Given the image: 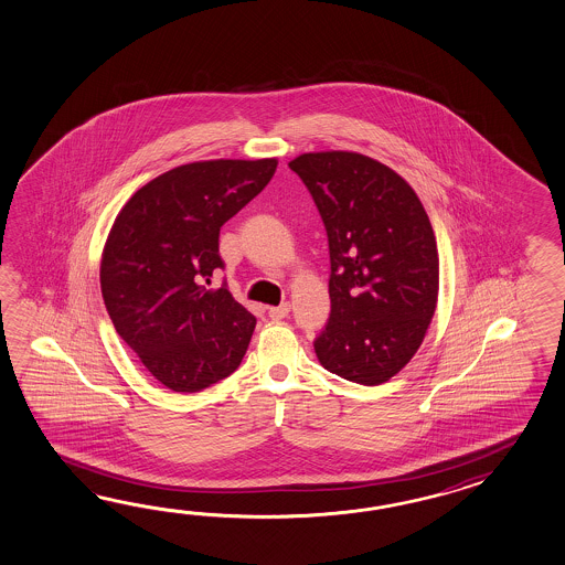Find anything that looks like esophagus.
<instances>
[{
    "instance_id": "34e87169",
    "label": "esophagus",
    "mask_w": 565,
    "mask_h": 565,
    "mask_svg": "<svg viewBox=\"0 0 565 565\" xmlns=\"http://www.w3.org/2000/svg\"><path fill=\"white\" fill-rule=\"evenodd\" d=\"M267 313H269V318H274V320H281V318H286L289 313L288 301H286V303H279V306H271V308L267 310Z\"/></svg>"
}]
</instances>
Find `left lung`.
Masks as SVG:
<instances>
[{
	"label": "left lung",
	"mask_w": 565,
	"mask_h": 565,
	"mask_svg": "<svg viewBox=\"0 0 565 565\" xmlns=\"http://www.w3.org/2000/svg\"><path fill=\"white\" fill-rule=\"evenodd\" d=\"M288 166L328 235L330 318L316 356L347 381L381 385L414 359L438 303V247L424 204L363 153H301Z\"/></svg>",
	"instance_id": "left-lung-1"
}]
</instances>
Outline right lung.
Segmentation results:
<instances>
[{
	"label": "right lung",
	"mask_w": 565,
	"mask_h": 565,
	"mask_svg": "<svg viewBox=\"0 0 565 565\" xmlns=\"http://www.w3.org/2000/svg\"><path fill=\"white\" fill-rule=\"evenodd\" d=\"M276 158L211 160L153 178L117 214L100 259L115 330L168 390L196 393L237 371L255 316L206 288L218 233L276 174Z\"/></svg>",
	"instance_id": "obj_1"
}]
</instances>
